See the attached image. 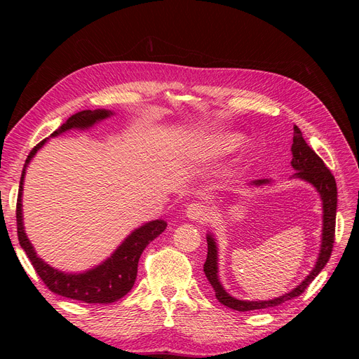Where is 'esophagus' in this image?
<instances>
[{"label":"esophagus","mask_w":359,"mask_h":359,"mask_svg":"<svg viewBox=\"0 0 359 359\" xmlns=\"http://www.w3.org/2000/svg\"><path fill=\"white\" fill-rule=\"evenodd\" d=\"M186 212H187L189 219L196 220V222L208 219V215H210V211H208V208H206V205H203V203H201V202L190 203V205L187 206Z\"/></svg>","instance_id":"obj_1"}]
</instances>
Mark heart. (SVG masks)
I'll return each mask as SVG.
<instances>
[{"label":"heart","instance_id":"b5f03b06","mask_svg":"<svg viewBox=\"0 0 359 359\" xmlns=\"http://www.w3.org/2000/svg\"><path fill=\"white\" fill-rule=\"evenodd\" d=\"M241 142H243L241 136H236V135L217 136V137L208 140L206 148H208L210 151H214V153H226V151H231V149H235L240 147Z\"/></svg>","mask_w":359,"mask_h":359}]
</instances>
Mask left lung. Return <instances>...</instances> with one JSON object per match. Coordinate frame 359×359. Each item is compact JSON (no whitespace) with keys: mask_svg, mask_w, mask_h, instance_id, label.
Here are the masks:
<instances>
[{"mask_svg":"<svg viewBox=\"0 0 359 359\" xmlns=\"http://www.w3.org/2000/svg\"><path fill=\"white\" fill-rule=\"evenodd\" d=\"M292 168L297 170L293 177L310 182L311 186L318 190L322 199V210H323V226H322V244H320V253L318 257V262L311 269V273L302 280V283L298 285L295 289L289 293H285L278 298L268 299V301H243L231 297L229 293L224 290L219 280V257H217V244L212 235L206 236V243H208V255L203 265L205 276L208 278L210 285L214 287L215 298L222 302L223 306L229 307L236 311H252L260 309H269L280 306L289 299L299 297L301 293L307 289L311 281L318 277V274L323 269V266L328 264L332 252L334 244V235H335V214H337V184L332 177L330 169L325 166L323 160L314 153L309 147V144L304 140L301 130L295 126L293 127V144H292ZM269 184V180H256L250 182V186H264Z\"/></svg>","mask_w":359,"mask_h":359,"instance_id":"8db88e82","label":"left lung"}]
</instances>
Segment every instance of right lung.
<instances>
[{"label":"right lung","mask_w":359,"mask_h":359,"mask_svg":"<svg viewBox=\"0 0 359 359\" xmlns=\"http://www.w3.org/2000/svg\"><path fill=\"white\" fill-rule=\"evenodd\" d=\"M114 115L111 111L95 109V111H81L72 115L66 123L58 130L50 135L55 137L64 132H69L72 128L85 130L97 124L102 119L109 118ZM46 140H41L34 148L31 149L29 156L27 157L25 166L22 169V177H20L18 203H16V223H18V238L19 244L25 250L28 259L31 260L32 266L37 271L39 277L43 283L48 286L57 295L66 297L70 299L88 302V304H111L123 298L133 287L135 280L137 276V264L139 257L142 255L145 247L156 240V238L166 229L168 223L165 220H153L144 226L137 227L136 231L130 233L121 243L115 252L107 257L104 262L91 268L85 273H62L55 268L48 265L45 260L40 259L36 253L34 247L29 243L28 236L24 231V219H22V191H24V178L27 173V166L29 165L31 158L36 156L37 151L46 144Z\"/></svg>","instance_id":"obj_1"}]
</instances>
